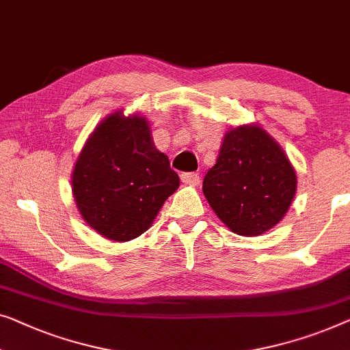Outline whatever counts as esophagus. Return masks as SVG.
Here are the masks:
<instances>
[{
    "instance_id": "1",
    "label": "esophagus",
    "mask_w": 350,
    "mask_h": 350,
    "mask_svg": "<svg viewBox=\"0 0 350 350\" xmlns=\"http://www.w3.org/2000/svg\"><path fill=\"white\" fill-rule=\"evenodd\" d=\"M181 181L186 185H192V186H197L199 185V174H196V172H187V174H181Z\"/></svg>"
}]
</instances>
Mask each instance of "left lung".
I'll return each mask as SVG.
<instances>
[{
    "mask_svg": "<svg viewBox=\"0 0 350 350\" xmlns=\"http://www.w3.org/2000/svg\"><path fill=\"white\" fill-rule=\"evenodd\" d=\"M202 189L234 234L257 237L286 216L297 192V174L282 146L265 129L241 124L226 133Z\"/></svg>",
    "mask_w": 350,
    "mask_h": 350,
    "instance_id": "obj_1",
    "label": "left lung"
}]
</instances>
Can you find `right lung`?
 <instances>
[{"label": "right lung", "instance_id": "right-lung-1", "mask_svg": "<svg viewBox=\"0 0 350 350\" xmlns=\"http://www.w3.org/2000/svg\"><path fill=\"white\" fill-rule=\"evenodd\" d=\"M83 221L112 241H129L150 229L180 178L156 148L145 115L110 113L85 142L70 176Z\"/></svg>", "mask_w": 350, "mask_h": 350}]
</instances>
